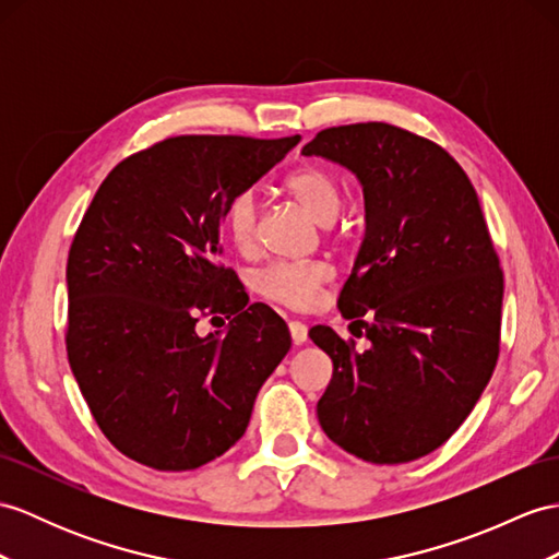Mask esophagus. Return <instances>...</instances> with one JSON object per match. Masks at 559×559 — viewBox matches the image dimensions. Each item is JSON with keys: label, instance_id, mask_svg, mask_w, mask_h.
I'll list each match as a JSON object with an SVG mask.
<instances>
[{"label": "esophagus", "instance_id": "1", "mask_svg": "<svg viewBox=\"0 0 559 559\" xmlns=\"http://www.w3.org/2000/svg\"><path fill=\"white\" fill-rule=\"evenodd\" d=\"M289 334L294 338V344H306L308 338V326L301 320H292L289 322Z\"/></svg>", "mask_w": 559, "mask_h": 559}]
</instances>
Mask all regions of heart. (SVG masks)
<instances>
[{"label": "heart", "instance_id": "heart-1", "mask_svg": "<svg viewBox=\"0 0 559 559\" xmlns=\"http://www.w3.org/2000/svg\"><path fill=\"white\" fill-rule=\"evenodd\" d=\"M287 192L316 217L318 223H332L342 209L344 187L338 175L320 163H304L284 177ZM225 235L235 251L251 255L258 249V201L251 192H239L227 203ZM334 280V270L322 261L272 263L258 272L255 287L267 301L306 310L318 301V294Z\"/></svg>", "mask_w": 559, "mask_h": 559}]
</instances>
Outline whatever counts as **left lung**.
I'll use <instances>...</instances> for the list:
<instances>
[{
    "label": "left lung",
    "instance_id": "8db88e82",
    "mask_svg": "<svg viewBox=\"0 0 559 559\" xmlns=\"http://www.w3.org/2000/svg\"><path fill=\"white\" fill-rule=\"evenodd\" d=\"M304 154L356 173L367 217L338 310L370 346L310 330L334 365L320 425L374 465L429 455L467 419L500 353L502 267L479 197L443 146L389 122L320 130Z\"/></svg>",
    "mask_w": 559,
    "mask_h": 559
}]
</instances>
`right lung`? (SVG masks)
Masks as SVG:
<instances>
[{
    "instance_id": "add662e5",
    "label": "right lung",
    "mask_w": 559,
    "mask_h": 559,
    "mask_svg": "<svg viewBox=\"0 0 559 559\" xmlns=\"http://www.w3.org/2000/svg\"><path fill=\"white\" fill-rule=\"evenodd\" d=\"M301 142L180 134L106 175L68 251L66 350L104 437L160 472L221 457L292 336L221 263L227 203ZM230 320L199 337L201 317ZM223 323V322H222Z\"/></svg>"
}]
</instances>
